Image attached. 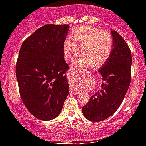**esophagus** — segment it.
<instances>
[{
	"label": "esophagus",
	"instance_id": "1",
	"mask_svg": "<svg viewBox=\"0 0 146 146\" xmlns=\"http://www.w3.org/2000/svg\"><path fill=\"white\" fill-rule=\"evenodd\" d=\"M71 91H72V92L73 93V94H75V95H77V94H79V92H78V91H74V90H73V89H72V90H71Z\"/></svg>",
	"mask_w": 146,
	"mask_h": 146
}]
</instances>
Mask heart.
Returning a JSON list of instances; mask_svg holds the SVG:
<instances>
[{"instance_id": "heart-1", "label": "heart", "mask_w": 146, "mask_h": 146, "mask_svg": "<svg viewBox=\"0 0 146 146\" xmlns=\"http://www.w3.org/2000/svg\"><path fill=\"white\" fill-rule=\"evenodd\" d=\"M72 38L64 43V57L69 63L75 60L74 65L82 68L101 66L109 60L113 52L114 42L109 33L90 25L79 27L72 33Z\"/></svg>"}]
</instances>
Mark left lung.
I'll use <instances>...</instances> for the list:
<instances>
[{"label":"left lung","instance_id":"left-lung-1","mask_svg":"<svg viewBox=\"0 0 146 146\" xmlns=\"http://www.w3.org/2000/svg\"><path fill=\"white\" fill-rule=\"evenodd\" d=\"M114 47L109 60L99 69L102 76V89L82 107V114L94 122L104 121L116 111L131 82V53L121 35L111 31Z\"/></svg>","mask_w":146,"mask_h":146}]
</instances>
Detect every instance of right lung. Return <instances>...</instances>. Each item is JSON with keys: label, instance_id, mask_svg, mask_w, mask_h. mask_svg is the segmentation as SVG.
<instances>
[{"label": "right lung", "instance_id": "add662e5", "mask_svg": "<svg viewBox=\"0 0 146 146\" xmlns=\"http://www.w3.org/2000/svg\"><path fill=\"white\" fill-rule=\"evenodd\" d=\"M69 25L48 24L23 42L16 64V77L23 103L42 121L55 118L69 94L63 47Z\"/></svg>", "mask_w": 146, "mask_h": 146}]
</instances>
